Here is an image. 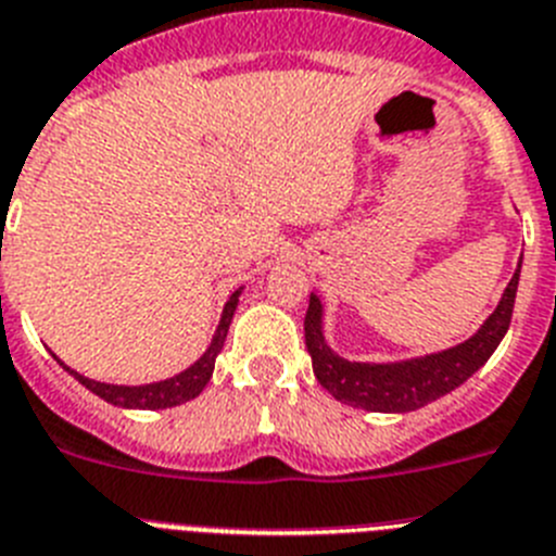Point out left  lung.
Here are the masks:
<instances>
[{"label": "left lung", "mask_w": 556, "mask_h": 556, "mask_svg": "<svg viewBox=\"0 0 556 556\" xmlns=\"http://www.w3.org/2000/svg\"><path fill=\"white\" fill-rule=\"evenodd\" d=\"M518 279L520 263L515 277L506 285L498 307L490 313V318L479 327L476 336L467 338L465 344L422 355V358L394 361V364H358V361H346L336 355L327 346L325 332H321V313H325L321 302H318L316 293H311V305H307L305 316V344L311 352L313 375L332 397L346 405H355V408H364V412H417L422 405L458 389L490 361L492 352L498 350L501 338L509 330Z\"/></svg>", "instance_id": "1"}]
</instances>
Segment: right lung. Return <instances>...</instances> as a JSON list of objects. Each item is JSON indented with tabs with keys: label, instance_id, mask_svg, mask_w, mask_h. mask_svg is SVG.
I'll list each match as a JSON object with an SVG mask.
<instances>
[{
	"label": "right lung",
	"instance_id": "obj_1",
	"mask_svg": "<svg viewBox=\"0 0 556 556\" xmlns=\"http://www.w3.org/2000/svg\"><path fill=\"white\" fill-rule=\"evenodd\" d=\"M240 291H243V288H238V291L229 296V302H226L218 330H215V336H212V344L206 346L204 355H201L190 369L178 371L176 378L159 380V383H144V386H114V383H100V380L84 378V375H77L75 369H70V366L61 364L58 358L55 361L70 371L77 383H84L89 392L103 397L105 403L119 405V408H151V412H156V408H173V405H181L187 403V400L198 397V394L204 392V386L210 383L212 369H215V358H218V352L224 350L231 316H235V311H238Z\"/></svg>",
	"mask_w": 556,
	"mask_h": 556
}]
</instances>
